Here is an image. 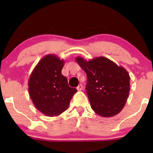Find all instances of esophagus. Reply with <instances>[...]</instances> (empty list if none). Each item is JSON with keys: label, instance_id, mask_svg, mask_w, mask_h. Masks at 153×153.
I'll return each instance as SVG.
<instances>
[{"label": "esophagus", "instance_id": "obj_1", "mask_svg": "<svg viewBox=\"0 0 153 153\" xmlns=\"http://www.w3.org/2000/svg\"><path fill=\"white\" fill-rule=\"evenodd\" d=\"M82 89H83V85L81 84H79L78 86H77V90H78V91H81Z\"/></svg>", "mask_w": 153, "mask_h": 153}]
</instances>
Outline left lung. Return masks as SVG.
Returning <instances> with one entry per match:
<instances>
[{
    "label": "left lung",
    "instance_id": "left-lung-1",
    "mask_svg": "<svg viewBox=\"0 0 153 153\" xmlns=\"http://www.w3.org/2000/svg\"><path fill=\"white\" fill-rule=\"evenodd\" d=\"M76 60L87 74L85 89L92 109L105 118L119 114L130 90L127 71L102 56L88 60L78 56Z\"/></svg>",
    "mask_w": 153,
    "mask_h": 153
}]
</instances>
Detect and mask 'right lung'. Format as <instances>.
<instances>
[{
    "label": "right lung",
    "mask_w": 153,
    "mask_h": 153,
    "mask_svg": "<svg viewBox=\"0 0 153 153\" xmlns=\"http://www.w3.org/2000/svg\"><path fill=\"white\" fill-rule=\"evenodd\" d=\"M63 59L48 54L39 60L28 79V93L37 110L49 117L58 116L68 109L77 92L70 88L61 74Z\"/></svg>",
    "instance_id": "add662e5"
}]
</instances>
